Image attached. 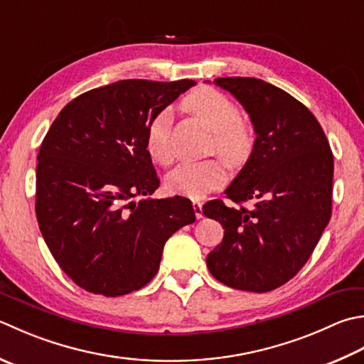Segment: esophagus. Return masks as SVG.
<instances>
[{"label":"esophagus","instance_id":"1","mask_svg":"<svg viewBox=\"0 0 364 364\" xmlns=\"http://www.w3.org/2000/svg\"><path fill=\"white\" fill-rule=\"evenodd\" d=\"M192 206H194V213H196V218L200 219L203 216V211H202V202L194 200L192 202Z\"/></svg>","mask_w":364,"mask_h":364}]
</instances>
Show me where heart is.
I'll list each match as a JSON object with an SVG mask.
<instances>
[{
    "label": "heart",
    "instance_id": "b5f03b06",
    "mask_svg": "<svg viewBox=\"0 0 364 364\" xmlns=\"http://www.w3.org/2000/svg\"><path fill=\"white\" fill-rule=\"evenodd\" d=\"M188 109L194 112L203 123L215 131V146L232 164L247 159L254 146L252 127L241 121L238 105L223 92L211 88H202L186 97ZM172 113L162 110L148 123L145 145L151 159L161 166H168L173 161ZM225 181V167L220 159H205L184 162L167 175V188L175 194L202 198L219 189Z\"/></svg>",
    "mask_w": 364,
    "mask_h": 364
}]
</instances>
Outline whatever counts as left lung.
I'll return each mask as SVG.
<instances>
[{"label": "left lung", "instance_id": "8db88e82", "mask_svg": "<svg viewBox=\"0 0 364 364\" xmlns=\"http://www.w3.org/2000/svg\"><path fill=\"white\" fill-rule=\"evenodd\" d=\"M215 83L245 107L257 139L225 189L240 206L203 205V215L224 229L206 267L225 286L262 294L300 272L322 237L331 218L333 153L317 118L289 92L252 77Z\"/></svg>", "mask_w": 364, "mask_h": 364}]
</instances>
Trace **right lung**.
<instances>
[{
  "instance_id": "1",
  "label": "right lung",
  "mask_w": 364,
  "mask_h": 364,
  "mask_svg": "<svg viewBox=\"0 0 364 364\" xmlns=\"http://www.w3.org/2000/svg\"><path fill=\"white\" fill-rule=\"evenodd\" d=\"M194 80L132 78L90 90L60 112L36 167V216L60 268L90 294L139 290L159 269L166 241L196 220L186 197L154 200L159 178L148 123Z\"/></svg>"
}]
</instances>
